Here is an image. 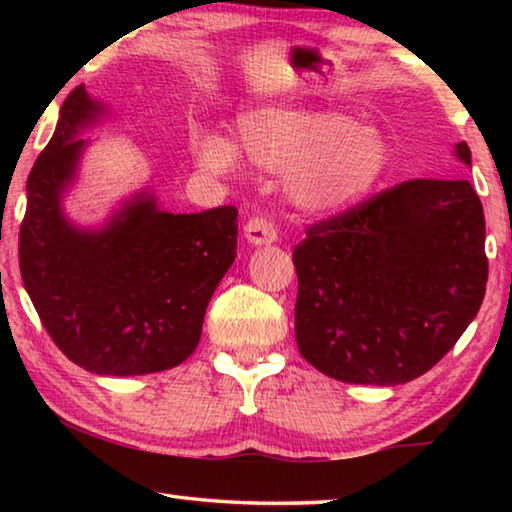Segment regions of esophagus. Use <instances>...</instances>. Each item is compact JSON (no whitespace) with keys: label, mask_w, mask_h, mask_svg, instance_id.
Masks as SVG:
<instances>
[{"label":"esophagus","mask_w":512,"mask_h":512,"mask_svg":"<svg viewBox=\"0 0 512 512\" xmlns=\"http://www.w3.org/2000/svg\"><path fill=\"white\" fill-rule=\"evenodd\" d=\"M244 237L250 246H271L277 239V230L271 221L255 216L244 225Z\"/></svg>","instance_id":"1"}]
</instances>
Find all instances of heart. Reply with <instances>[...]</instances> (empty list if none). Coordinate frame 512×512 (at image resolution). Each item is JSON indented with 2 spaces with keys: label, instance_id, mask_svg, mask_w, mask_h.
<instances>
[{
  "label": "heart",
  "instance_id": "heart-1",
  "mask_svg": "<svg viewBox=\"0 0 512 512\" xmlns=\"http://www.w3.org/2000/svg\"><path fill=\"white\" fill-rule=\"evenodd\" d=\"M239 146L255 167L284 173L300 210L336 216L375 192L391 164V142L377 126L329 108L257 106L239 117ZM201 169L228 173L239 164L235 142L219 131L192 135Z\"/></svg>",
  "mask_w": 512,
  "mask_h": 512
}]
</instances>
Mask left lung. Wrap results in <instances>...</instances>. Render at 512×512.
I'll return each instance as SVG.
<instances>
[{"label": "left lung", "instance_id": "1", "mask_svg": "<svg viewBox=\"0 0 512 512\" xmlns=\"http://www.w3.org/2000/svg\"><path fill=\"white\" fill-rule=\"evenodd\" d=\"M454 158L472 167L465 142ZM293 264L302 357L345 384H406L479 314L483 205L465 178L409 180L309 228Z\"/></svg>", "mask_w": 512, "mask_h": 512}]
</instances>
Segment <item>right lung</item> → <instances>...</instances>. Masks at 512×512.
I'll use <instances>...</instances> for the list:
<instances>
[{
	"mask_svg": "<svg viewBox=\"0 0 512 512\" xmlns=\"http://www.w3.org/2000/svg\"><path fill=\"white\" fill-rule=\"evenodd\" d=\"M110 108L76 88L27 180L20 228L24 289L51 339L76 366L108 377L176 368L196 350L205 309L237 257V210H162L151 187L94 225L65 198L79 183L81 137Z\"/></svg>",
	"mask_w": 512,
	"mask_h": 512,
	"instance_id": "1",
	"label": "right lung"
}]
</instances>
